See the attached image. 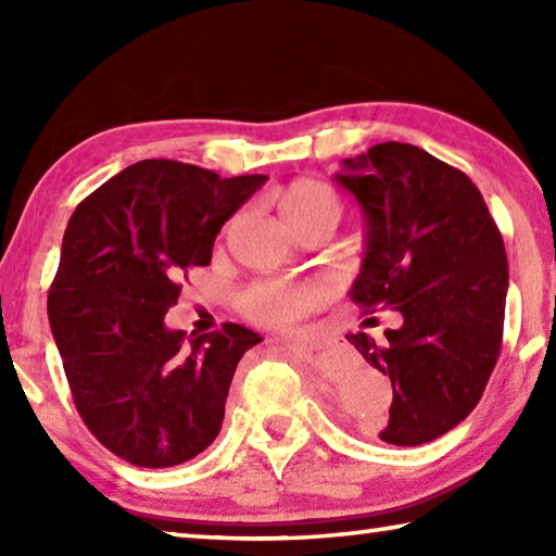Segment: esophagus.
Instances as JSON below:
<instances>
[{"mask_svg": "<svg viewBox=\"0 0 556 556\" xmlns=\"http://www.w3.org/2000/svg\"><path fill=\"white\" fill-rule=\"evenodd\" d=\"M287 348L294 353H301V355H312L316 351V341H312V338H296V341L287 343Z\"/></svg>", "mask_w": 556, "mask_h": 556, "instance_id": "esophagus-1", "label": "esophagus"}]
</instances>
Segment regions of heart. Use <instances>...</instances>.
<instances>
[{
  "instance_id": "b5f03b06",
  "label": "heart",
  "mask_w": 556,
  "mask_h": 556,
  "mask_svg": "<svg viewBox=\"0 0 556 556\" xmlns=\"http://www.w3.org/2000/svg\"><path fill=\"white\" fill-rule=\"evenodd\" d=\"M279 211L291 228L314 220L338 223L343 213V201L331 186L324 181H296L279 195ZM321 301V291L308 285H291V281L262 279L242 291L240 306L252 321L265 326H291L306 316Z\"/></svg>"
}]
</instances>
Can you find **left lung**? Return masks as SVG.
<instances>
[{"instance_id":"1","label":"left lung","mask_w":556,"mask_h":556,"mask_svg":"<svg viewBox=\"0 0 556 556\" xmlns=\"http://www.w3.org/2000/svg\"><path fill=\"white\" fill-rule=\"evenodd\" d=\"M336 181L365 215V257L351 299L402 314L384 341L345 336L392 382L394 446L434 441L483 397L501 355L507 257L483 195L425 149L384 142L343 159Z\"/></svg>"}]
</instances>
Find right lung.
<instances>
[{"label": "right lung", "instance_id": "add662e5", "mask_svg": "<svg viewBox=\"0 0 556 556\" xmlns=\"http://www.w3.org/2000/svg\"><path fill=\"white\" fill-rule=\"evenodd\" d=\"M267 176L144 159L71 215L49 321L75 409L112 454L142 468L199 456L218 437L240 357L260 333L238 324L186 338L166 328L191 267Z\"/></svg>", "mask_w": 556, "mask_h": 556}]
</instances>
